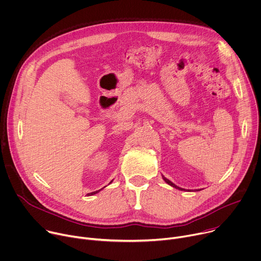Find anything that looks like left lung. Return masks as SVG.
I'll use <instances>...</instances> for the list:
<instances>
[{"label": "left lung", "mask_w": 261, "mask_h": 261, "mask_svg": "<svg viewBox=\"0 0 261 261\" xmlns=\"http://www.w3.org/2000/svg\"><path fill=\"white\" fill-rule=\"evenodd\" d=\"M163 179H164V180H165V181H166V182H167L169 185H171V186H173V187H175V188H177V189H179V190H183V188H180V187H178L177 185H175L173 182H171V181H170L169 179H167L166 177H164V176H163Z\"/></svg>", "instance_id": "obj_1"}]
</instances>
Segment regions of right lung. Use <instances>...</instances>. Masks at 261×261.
Returning a JSON list of instances; mask_svg holds the SVG:
<instances>
[{
  "label": "right lung",
  "mask_w": 261,
  "mask_h": 261,
  "mask_svg": "<svg viewBox=\"0 0 261 261\" xmlns=\"http://www.w3.org/2000/svg\"><path fill=\"white\" fill-rule=\"evenodd\" d=\"M111 183V182H110ZM99 190H97V191H93V192H91V193H88V195H93V194H95V193H97Z\"/></svg>",
  "instance_id": "obj_1"
}]
</instances>
